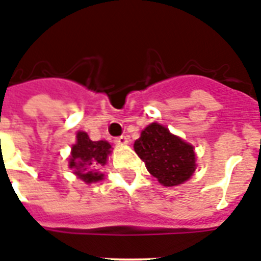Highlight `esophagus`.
<instances>
[{
	"label": "esophagus",
	"instance_id": "esophagus-1",
	"mask_svg": "<svg viewBox=\"0 0 261 261\" xmlns=\"http://www.w3.org/2000/svg\"><path fill=\"white\" fill-rule=\"evenodd\" d=\"M114 142L118 144H127L128 143V138H127L126 135H120V137L115 138V139H114Z\"/></svg>",
	"mask_w": 261,
	"mask_h": 261
}]
</instances>
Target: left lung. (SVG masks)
<instances>
[{
    "label": "left lung",
    "instance_id": "left-lung-1",
    "mask_svg": "<svg viewBox=\"0 0 261 261\" xmlns=\"http://www.w3.org/2000/svg\"><path fill=\"white\" fill-rule=\"evenodd\" d=\"M134 150L147 171L166 187L181 185L195 171L194 147L162 124H148L135 141Z\"/></svg>",
    "mask_w": 261,
    "mask_h": 261
}]
</instances>
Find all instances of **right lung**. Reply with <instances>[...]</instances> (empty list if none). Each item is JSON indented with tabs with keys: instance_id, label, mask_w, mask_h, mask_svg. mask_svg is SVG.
<instances>
[{
	"instance_id": "right-lung-1",
	"label": "right lung",
	"mask_w": 261,
	"mask_h": 261,
	"mask_svg": "<svg viewBox=\"0 0 261 261\" xmlns=\"http://www.w3.org/2000/svg\"><path fill=\"white\" fill-rule=\"evenodd\" d=\"M111 146L106 141L94 142L83 131L76 134V143L71 148L70 168H75V174L86 183L98 181L103 178L99 172L91 171L93 168L106 164L107 155Z\"/></svg>"
}]
</instances>
